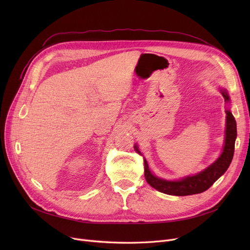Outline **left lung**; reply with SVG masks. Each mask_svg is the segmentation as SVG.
Here are the masks:
<instances>
[{
  "label": "left lung",
  "mask_w": 250,
  "mask_h": 250,
  "mask_svg": "<svg viewBox=\"0 0 250 250\" xmlns=\"http://www.w3.org/2000/svg\"><path fill=\"white\" fill-rule=\"evenodd\" d=\"M222 94L226 101H229V96L226 91L222 90ZM226 114L227 124L225 145L224 149H223V153L215 163L208 166L201 173H198L193 176H188L178 181H168L153 175L150 171L146 159H144V164H145V177L149 185L163 193L178 196L201 193L211 188L214 185V182L226 172L234 155L235 140L236 137H237L236 121L233 114L229 110L226 111ZM135 150L139 154H141L137 146H135Z\"/></svg>",
  "instance_id": "left-lung-1"
}]
</instances>
